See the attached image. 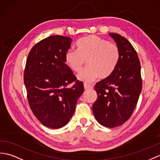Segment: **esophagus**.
<instances>
[{
  "mask_svg": "<svg viewBox=\"0 0 160 160\" xmlns=\"http://www.w3.org/2000/svg\"><path fill=\"white\" fill-rule=\"evenodd\" d=\"M84 88H85V89H91L93 88V86L91 85H88V84L85 83L84 84Z\"/></svg>",
  "mask_w": 160,
  "mask_h": 160,
  "instance_id": "esophagus-1",
  "label": "esophagus"
}]
</instances>
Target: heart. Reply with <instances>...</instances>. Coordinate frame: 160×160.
Listing matches in <instances>:
<instances>
[{
    "instance_id": "1",
    "label": "heart",
    "mask_w": 160,
    "mask_h": 160,
    "mask_svg": "<svg viewBox=\"0 0 160 160\" xmlns=\"http://www.w3.org/2000/svg\"><path fill=\"white\" fill-rule=\"evenodd\" d=\"M77 50L69 49L65 62L74 72H79L87 60V67L77 75L80 81L91 83L100 77L105 79L115 69L119 59L118 46L104 38L89 35L78 41Z\"/></svg>"
}]
</instances>
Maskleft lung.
I'll list each match as a JSON object with an SVG mask.
<instances>
[{
  "mask_svg": "<svg viewBox=\"0 0 160 160\" xmlns=\"http://www.w3.org/2000/svg\"><path fill=\"white\" fill-rule=\"evenodd\" d=\"M119 49V59L111 75L95 85L98 98L92 110L98 122L115 128L130 119L142 89L141 64L136 50L125 37L109 33Z\"/></svg>",
  "mask_w": 160,
  "mask_h": 160,
  "instance_id": "obj_1",
  "label": "left lung"
}]
</instances>
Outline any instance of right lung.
I'll return each instance as SVG.
<instances>
[{
    "label": "right lung",
    "mask_w": 160,
    "mask_h": 160,
    "mask_svg": "<svg viewBox=\"0 0 160 160\" xmlns=\"http://www.w3.org/2000/svg\"><path fill=\"white\" fill-rule=\"evenodd\" d=\"M72 41L60 35L45 38L33 46L26 60L24 81L30 107L42 125L53 129L68 123L84 92L83 83L66 64Z\"/></svg>",
    "instance_id": "obj_1"
}]
</instances>
